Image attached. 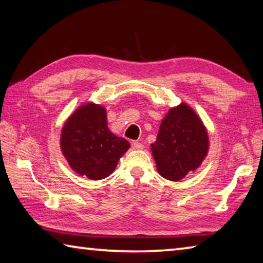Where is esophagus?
<instances>
[{"instance_id": "esophagus-1", "label": "esophagus", "mask_w": 263, "mask_h": 263, "mask_svg": "<svg viewBox=\"0 0 263 263\" xmlns=\"http://www.w3.org/2000/svg\"><path fill=\"white\" fill-rule=\"evenodd\" d=\"M131 145L133 148H135V149H142V148H144V145H142L139 141H132Z\"/></svg>"}]
</instances>
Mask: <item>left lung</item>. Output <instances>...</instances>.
<instances>
[{
    "mask_svg": "<svg viewBox=\"0 0 263 263\" xmlns=\"http://www.w3.org/2000/svg\"><path fill=\"white\" fill-rule=\"evenodd\" d=\"M208 135L201 119L187 104L171 108L162 121L153 157L162 177L184 178L201 164L208 153Z\"/></svg>",
    "mask_w": 263,
    "mask_h": 263,
    "instance_id": "obj_1",
    "label": "left lung"
}]
</instances>
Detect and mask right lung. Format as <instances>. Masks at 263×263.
I'll return each instance as SVG.
<instances>
[{"mask_svg": "<svg viewBox=\"0 0 263 263\" xmlns=\"http://www.w3.org/2000/svg\"><path fill=\"white\" fill-rule=\"evenodd\" d=\"M130 144L109 131L107 112L95 103L83 104L61 133V149L76 173L89 179L108 177Z\"/></svg>", "mask_w": 263, "mask_h": 263, "instance_id": "1", "label": "right lung"}]
</instances>
